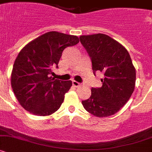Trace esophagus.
Returning a JSON list of instances; mask_svg holds the SVG:
<instances>
[{
    "label": "esophagus",
    "mask_w": 152,
    "mask_h": 152,
    "mask_svg": "<svg viewBox=\"0 0 152 152\" xmlns=\"http://www.w3.org/2000/svg\"><path fill=\"white\" fill-rule=\"evenodd\" d=\"M72 85L74 86L75 87H79L81 86V84H80V83H78V82L75 81V80H72Z\"/></svg>",
    "instance_id": "esophagus-1"
}]
</instances>
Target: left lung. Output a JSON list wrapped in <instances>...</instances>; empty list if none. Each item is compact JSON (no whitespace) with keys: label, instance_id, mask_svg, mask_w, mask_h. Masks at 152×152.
Here are the masks:
<instances>
[{"label":"left lung","instance_id":"1","mask_svg":"<svg viewBox=\"0 0 152 152\" xmlns=\"http://www.w3.org/2000/svg\"><path fill=\"white\" fill-rule=\"evenodd\" d=\"M80 42L92 60L93 72H103L102 86L92 88L91 96L82 101L90 114L103 118L123 107L134 92L136 72L129 52L122 44L103 34L83 35Z\"/></svg>","mask_w":152,"mask_h":152}]
</instances>
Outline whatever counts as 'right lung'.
Segmentation results:
<instances>
[{"label": "right lung", "instance_id": "right-lung-1", "mask_svg": "<svg viewBox=\"0 0 152 152\" xmlns=\"http://www.w3.org/2000/svg\"><path fill=\"white\" fill-rule=\"evenodd\" d=\"M80 42L74 35L50 31L23 47L16 58L11 86L19 103L30 113L46 116L60 109L72 81L54 80L50 75L58 67L62 53Z\"/></svg>", "mask_w": 152, "mask_h": 152}]
</instances>
